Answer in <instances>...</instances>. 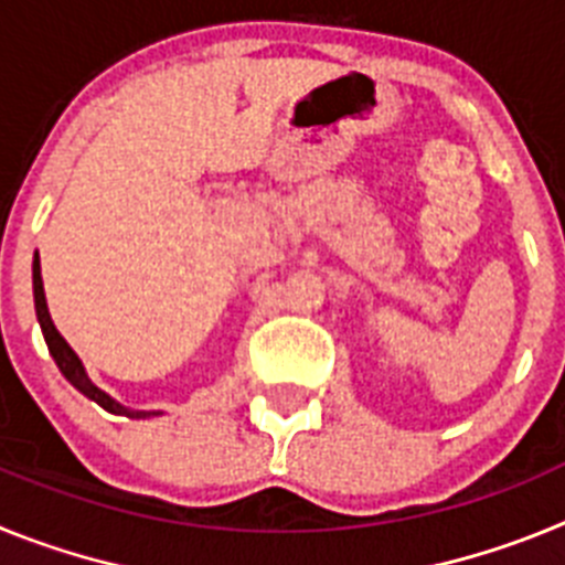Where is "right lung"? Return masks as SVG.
<instances>
[{
	"instance_id": "1",
	"label": "right lung",
	"mask_w": 565,
	"mask_h": 565,
	"mask_svg": "<svg viewBox=\"0 0 565 565\" xmlns=\"http://www.w3.org/2000/svg\"><path fill=\"white\" fill-rule=\"evenodd\" d=\"M33 302H36V319H39V326H42V333H44V342H47L50 356L56 359L58 371L64 373V379H67V382L73 384L78 393H84L87 398H93L96 404H102L104 411L113 413V416H127V418L163 416L161 411H132V407H124L121 402H115L109 393H104L102 387H98V384L87 376V371H84V364H82V359H78V353L70 348L67 339H64L62 333L56 331L53 319H50L47 299H44L42 266H39V252H36V257H33Z\"/></svg>"
}]
</instances>
